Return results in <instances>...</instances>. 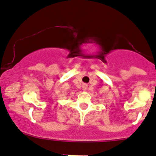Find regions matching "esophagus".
Here are the masks:
<instances>
[{
  "label": "esophagus",
  "mask_w": 156,
  "mask_h": 156,
  "mask_svg": "<svg viewBox=\"0 0 156 156\" xmlns=\"http://www.w3.org/2000/svg\"><path fill=\"white\" fill-rule=\"evenodd\" d=\"M87 88H88V85L87 84H83V85H82V89L84 91H85L87 90Z\"/></svg>",
  "instance_id": "34e87169"
}]
</instances>
